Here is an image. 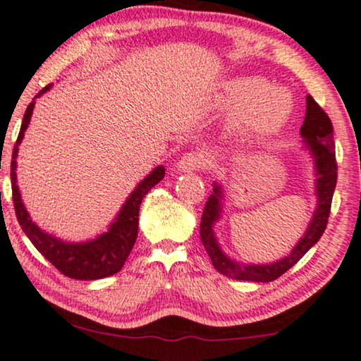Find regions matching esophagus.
I'll list each match as a JSON object with an SVG mask.
<instances>
[{
  "instance_id": "34e87169",
  "label": "esophagus",
  "mask_w": 361,
  "mask_h": 361,
  "mask_svg": "<svg viewBox=\"0 0 361 361\" xmlns=\"http://www.w3.org/2000/svg\"><path fill=\"white\" fill-rule=\"evenodd\" d=\"M207 164H209V159H207V154L202 150L197 152H190V154H185L176 164V169L180 171H197L204 170Z\"/></svg>"
}]
</instances>
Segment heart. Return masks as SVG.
I'll return each instance as SVG.
<instances>
[{
    "label": "heart",
    "instance_id": "obj_1",
    "mask_svg": "<svg viewBox=\"0 0 361 361\" xmlns=\"http://www.w3.org/2000/svg\"><path fill=\"white\" fill-rule=\"evenodd\" d=\"M221 108L240 111L238 124L247 137L265 139L276 134L291 114L293 101L281 88H270L267 80L242 77L227 81L219 96Z\"/></svg>",
    "mask_w": 361,
    "mask_h": 361
}]
</instances>
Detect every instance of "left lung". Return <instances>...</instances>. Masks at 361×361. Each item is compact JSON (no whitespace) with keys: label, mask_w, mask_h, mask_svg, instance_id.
<instances>
[{"label":"left lung","mask_w":361,"mask_h":361,"mask_svg":"<svg viewBox=\"0 0 361 361\" xmlns=\"http://www.w3.org/2000/svg\"><path fill=\"white\" fill-rule=\"evenodd\" d=\"M302 144L311 152L314 165H316V195L317 206L314 216L309 222L306 232L301 237L288 257L281 260L267 263V265H253V263H238L232 260L222 252L214 235V224L221 219L222 212V186L214 183L212 195L207 197L204 211L201 216L200 235L207 255H209L212 267L222 275L233 278V280L270 283L286 273L289 268L296 265L306 255L309 248L317 243L327 227L329 214L335 185H337V160H335V144H334V128L331 118L326 114L311 94L306 98V116L301 126Z\"/></svg>","instance_id":"left-lung-1"}]
</instances>
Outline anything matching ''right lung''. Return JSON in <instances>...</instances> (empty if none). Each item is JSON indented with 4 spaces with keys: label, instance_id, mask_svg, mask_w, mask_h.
<instances>
[{
    "label": "right lung",
    "instance_id": "obj_1",
    "mask_svg": "<svg viewBox=\"0 0 361 361\" xmlns=\"http://www.w3.org/2000/svg\"><path fill=\"white\" fill-rule=\"evenodd\" d=\"M47 85L45 88L39 91V94H44L45 91L50 90ZM35 96V98H37ZM35 101L27 106L26 113H24V119L21 124V130H19L16 145L13 150V160H11V188H13V202L14 211H16V217L19 221L21 229L26 232L29 240L32 245L57 268L60 273L65 276L73 278V280H101V278L111 276L118 273L123 268L124 262L128 260L129 253L134 247L137 231H139V209L140 202L144 196L154 188L160 180H164L165 169L161 165L155 166L147 175L135 190L130 192L128 200H126L124 206L121 207L118 217H116L113 224L109 226L108 232L101 233L93 240L88 242H63L60 238L50 235V233L44 232L40 227L35 226V222L30 219L29 212L24 207V202L21 200V192L16 185V157L19 150V144H21L24 132H26L27 126L30 123V116H32Z\"/></svg>",
    "mask_w": 361,
    "mask_h": 361
}]
</instances>
